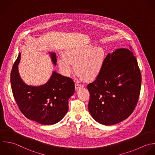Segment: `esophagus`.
<instances>
[{
    "label": "esophagus",
    "instance_id": "esophagus-1",
    "mask_svg": "<svg viewBox=\"0 0 155 155\" xmlns=\"http://www.w3.org/2000/svg\"><path fill=\"white\" fill-rule=\"evenodd\" d=\"M75 89H76V90H78V89H80V88L84 87L83 85H82V84H79V83H75Z\"/></svg>",
    "mask_w": 155,
    "mask_h": 155
}]
</instances>
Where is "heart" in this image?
I'll use <instances>...</instances> for the list:
<instances>
[{
    "mask_svg": "<svg viewBox=\"0 0 155 155\" xmlns=\"http://www.w3.org/2000/svg\"><path fill=\"white\" fill-rule=\"evenodd\" d=\"M107 53L104 47L91 43L77 45L66 49L57 60L61 73L69 75L74 69L77 76L86 80L97 78L106 63Z\"/></svg>",
    "mask_w": 155,
    "mask_h": 155,
    "instance_id": "heart-1",
    "label": "heart"
}]
</instances>
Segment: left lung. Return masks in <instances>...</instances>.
<instances>
[{
	"instance_id": "obj_1",
	"label": "left lung",
	"mask_w": 155,
	"mask_h": 155,
	"mask_svg": "<svg viewBox=\"0 0 155 155\" xmlns=\"http://www.w3.org/2000/svg\"><path fill=\"white\" fill-rule=\"evenodd\" d=\"M141 86V74L133 52L120 48L109 53L102 72L87 86L91 115L106 126L127 119L138 103Z\"/></svg>"
}]
</instances>
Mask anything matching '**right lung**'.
<instances>
[{
    "mask_svg": "<svg viewBox=\"0 0 155 155\" xmlns=\"http://www.w3.org/2000/svg\"><path fill=\"white\" fill-rule=\"evenodd\" d=\"M54 66L56 54L48 52ZM19 52L11 73V84L15 100L21 113L29 120L43 125L58 123L68 111V100L75 92L73 80L53 71L48 81L42 85L25 83L18 72Z\"/></svg>",
    "mask_w": 155,
    "mask_h": 155,
    "instance_id": "obj_1",
    "label": "right lung"
}]
</instances>
